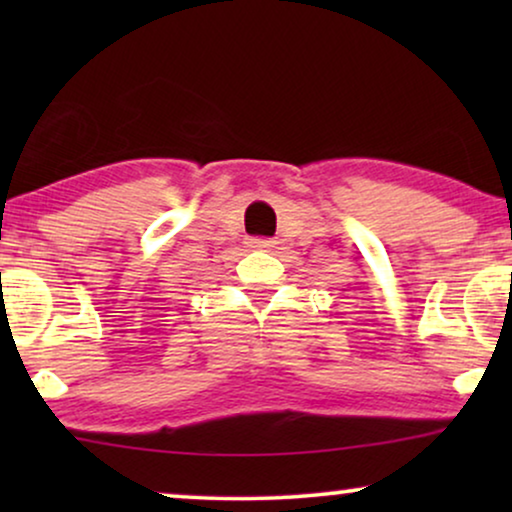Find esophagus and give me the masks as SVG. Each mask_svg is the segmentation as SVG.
Here are the masks:
<instances>
[{
	"instance_id": "obj_1",
	"label": "esophagus",
	"mask_w": 512,
	"mask_h": 512,
	"mask_svg": "<svg viewBox=\"0 0 512 512\" xmlns=\"http://www.w3.org/2000/svg\"><path fill=\"white\" fill-rule=\"evenodd\" d=\"M251 247L254 249H261V251H268V249H272L277 244V240H272V237H254V240L249 242Z\"/></svg>"
}]
</instances>
